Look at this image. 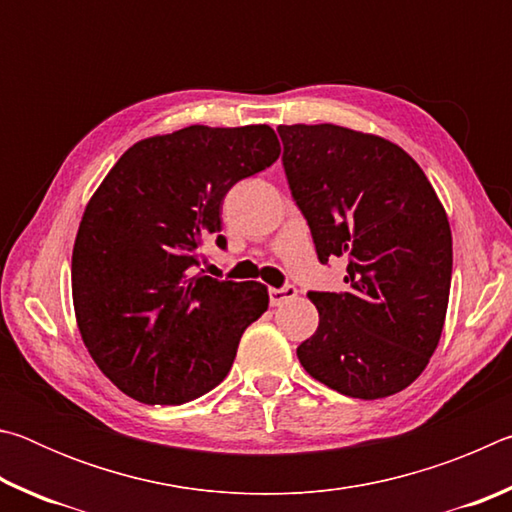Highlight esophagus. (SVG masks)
I'll use <instances>...</instances> for the list:
<instances>
[{
  "instance_id": "obj_1",
  "label": "esophagus",
  "mask_w": 512,
  "mask_h": 512,
  "mask_svg": "<svg viewBox=\"0 0 512 512\" xmlns=\"http://www.w3.org/2000/svg\"><path fill=\"white\" fill-rule=\"evenodd\" d=\"M298 296V289L296 287H284V289H268V298H271V305L277 307L282 305V302L293 300Z\"/></svg>"
}]
</instances>
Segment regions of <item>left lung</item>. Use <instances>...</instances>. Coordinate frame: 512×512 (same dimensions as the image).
<instances>
[{"label":"left lung","instance_id":"1","mask_svg":"<svg viewBox=\"0 0 512 512\" xmlns=\"http://www.w3.org/2000/svg\"><path fill=\"white\" fill-rule=\"evenodd\" d=\"M277 133L318 259L348 264L343 293H309L318 329L298 345L302 368L359 400L400 393L443 334L452 284L445 207L420 164L384 137L336 124Z\"/></svg>","mask_w":512,"mask_h":512}]
</instances>
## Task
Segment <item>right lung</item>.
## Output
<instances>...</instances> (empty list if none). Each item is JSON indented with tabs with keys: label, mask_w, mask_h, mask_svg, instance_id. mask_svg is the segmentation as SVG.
I'll use <instances>...</instances> for the list:
<instances>
[{
	"label": "right lung",
	"mask_w": 512,
	"mask_h": 512,
	"mask_svg": "<svg viewBox=\"0 0 512 512\" xmlns=\"http://www.w3.org/2000/svg\"><path fill=\"white\" fill-rule=\"evenodd\" d=\"M271 126H187L133 144L85 205L72 250L76 325L90 357L142 404H185L228 377L268 309L259 282L196 273L228 189L280 158Z\"/></svg>",
	"instance_id": "right-lung-1"
}]
</instances>
